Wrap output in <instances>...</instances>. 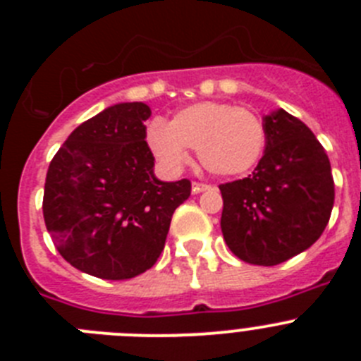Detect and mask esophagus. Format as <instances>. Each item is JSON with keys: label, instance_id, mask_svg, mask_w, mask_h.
Masks as SVG:
<instances>
[{"label": "esophagus", "instance_id": "obj_1", "mask_svg": "<svg viewBox=\"0 0 361 361\" xmlns=\"http://www.w3.org/2000/svg\"><path fill=\"white\" fill-rule=\"evenodd\" d=\"M209 184H202V183H193L191 184V191H193V193H202V191H206V190H209Z\"/></svg>", "mask_w": 361, "mask_h": 361}]
</instances>
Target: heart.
<instances>
[{
	"instance_id": "heart-1",
	"label": "heart",
	"mask_w": 361,
	"mask_h": 361,
	"mask_svg": "<svg viewBox=\"0 0 361 361\" xmlns=\"http://www.w3.org/2000/svg\"><path fill=\"white\" fill-rule=\"evenodd\" d=\"M153 157L168 171L188 162V148L197 149L200 164L220 177L250 171L266 148V126L247 108L202 101L178 110L170 124L155 119L146 130Z\"/></svg>"
}]
</instances>
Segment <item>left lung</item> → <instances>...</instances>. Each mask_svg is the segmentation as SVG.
<instances>
[{"instance_id":"obj_1","label":"left lung","mask_w":361,"mask_h":361,"mask_svg":"<svg viewBox=\"0 0 361 361\" xmlns=\"http://www.w3.org/2000/svg\"><path fill=\"white\" fill-rule=\"evenodd\" d=\"M266 152L250 177L220 184V228L235 257L276 266L311 247L329 222L334 180L324 146L286 110L264 117Z\"/></svg>"}]
</instances>
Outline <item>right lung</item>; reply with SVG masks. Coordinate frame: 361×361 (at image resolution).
Wrapping results in <instances>:
<instances>
[{
  "mask_svg": "<svg viewBox=\"0 0 361 361\" xmlns=\"http://www.w3.org/2000/svg\"><path fill=\"white\" fill-rule=\"evenodd\" d=\"M145 103L108 106L73 130L47 171L43 216L66 262L103 280H126L157 262L188 178L153 175Z\"/></svg>",
  "mask_w": 361,
  "mask_h": 361,
  "instance_id": "obj_1",
  "label": "right lung"
}]
</instances>
